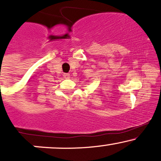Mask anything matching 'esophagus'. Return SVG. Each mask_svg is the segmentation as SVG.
<instances>
[{
  "instance_id": "esophagus-1",
  "label": "esophagus",
  "mask_w": 161,
  "mask_h": 161,
  "mask_svg": "<svg viewBox=\"0 0 161 161\" xmlns=\"http://www.w3.org/2000/svg\"><path fill=\"white\" fill-rule=\"evenodd\" d=\"M64 77L65 78V79H69V78H70V75H69V73H65V74H64Z\"/></svg>"
}]
</instances>
